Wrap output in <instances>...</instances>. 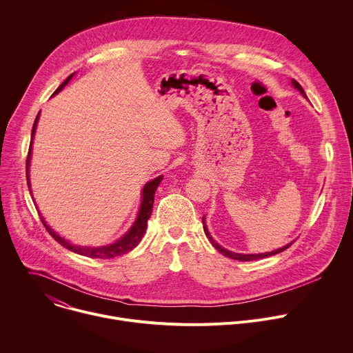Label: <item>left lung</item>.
Listing matches in <instances>:
<instances>
[{"instance_id":"8db88e82","label":"left lung","mask_w":353,"mask_h":353,"mask_svg":"<svg viewBox=\"0 0 353 353\" xmlns=\"http://www.w3.org/2000/svg\"><path fill=\"white\" fill-rule=\"evenodd\" d=\"M292 84H294V87L296 88V90H299L301 92H302V95H305L306 97V94H305V91H303V88H302V85L296 81V80H292ZM202 223H203V231H205V234H206V237L209 239V241L212 243V245L220 252V254H223L224 256H227V258H231V259H236V261H243V262H250V261H256V259H262V258H268V256H272V255H276V254H279V252H283V251H285L287 248H290L291 247V244H288V245H285V247H283V248H280V250H277V251H272V252H266V254H258V255H244V254H236V252H230V251H227V250H224V248H221L219 244H216L214 241H213V239L210 237V234H209V231H208V228H206V225H205V221H203V219H202Z\"/></svg>"}]
</instances>
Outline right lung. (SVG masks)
I'll return each instance as SVG.
<instances>
[{"instance_id":"right-lung-1","label":"right lung","mask_w":353,"mask_h":353,"mask_svg":"<svg viewBox=\"0 0 353 353\" xmlns=\"http://www.w3.org/2000/svg\"><path fill=\"white\" fill-rule=\"evenodd\" d=\"M74 73H72L57 90L54 94L59 92L68 83L69 80L73 77ZM39 116H40V112L39 114L36 116V121H34V125H33V129H32V141H30V147H29V152H28V159H26V179H28V185H29V190H30V183H29V163H30V155H32V143H33V137H34V132H36V126H37V121H39ZM163 176H159L157 179H154L152 181L147 183L144 190H143V201H141V206H140V212H139V216H137V220L136 223L133 224V227L128 231V234H125V236L117 240L116 243L110 244V245H106V247H97V248H87V247H77V245H73L70 244L69 241L61 239L58 234L51 230L48 227V224L44 221L43 216H40L44 227L47 228V231L50 232V236L57 241L59 243L62 247H65L66 250L74 252V254H79V255H83V256H87V258H92V259H110V258H114V256H119V255H125L128 252H130L132 250H134L139 243L141 241L144 232H145V228H147V223H148V219L151 217V213H152V206H154V198H155V191L159 185V183L162 181Z\"/></svg>"}]
</instances>
